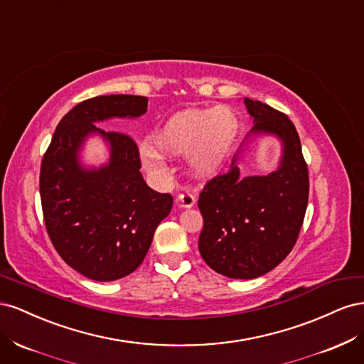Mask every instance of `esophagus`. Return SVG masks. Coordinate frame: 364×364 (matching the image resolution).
Returning <instances> with one entry per match:
<instances>
[{"mask_svg":"<svg viewBox=\"0 0 364 364\" xmlns=\"http://www.w3.org/2000/svg\"><path fill=\"white\" fill-rule=\"evenodd\" d=\"M176 202H178V205L181 208H191L196 205V196L190 191H185L182 194H179L178 199H176Z\"/></svg>","mask_w":364,"mask_h":364,"instance_id":"obj_1","label":"esophagus"}]
</instances>
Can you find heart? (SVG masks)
<instances>
[{
  "label": "heart",
  "instance_id": "1",
  "mask_svg": "<svg viewBox=\"0 0 364 364\" xmlns=\"http://www.w3.org/2000/svg\"><path fill=\"white\" fill-rule=\"evenodd\" d=\"M238 130V117L228 106L183 109L151 132L142 164L147 171H161L162 156L185 155L191 174L211 179L226 165Z\"/></svg>",
  "mask_w": 364,
  "mask_h": 364
}]
</instances>
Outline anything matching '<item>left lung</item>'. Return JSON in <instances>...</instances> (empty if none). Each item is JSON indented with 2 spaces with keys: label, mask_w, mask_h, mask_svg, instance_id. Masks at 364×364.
<instances>
[{
  "label": "left lung",
  "mask_w": 364,
  "mask_h": 364,
  "mask_svg": "<svg viewBox=\"0 0 364 364\" xmlns=\"http://www.w3.org/2000/svg\"><path fill=\"white\" fill-rule=\"evenodd\" d=\"M253 127L243 142L259 135L281 141L279 167L267 176H241L235 155L230 170L209 181L199 197L203 229L199 250L209 267L232 279H253L291 252L308 203V168L301 139L287 115L245 98Z\"/></svg>",
  "instance_id": "8db88e82"
}]
</instances>
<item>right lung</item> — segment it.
<instances>
[{
  "instance_id": "obj_1",
  "label": "right lung",
  "mask_w": 364,
  "mask_h": 364,
  "mask_svg": "<svg viewBox=\"0 0 364 364\" xmlns=\"http://www.w3.org/2000/svg\"><path fill=\"white\" fill-rule=\"evenodd\" d=\"M147 97L126 94L79 103L60 119L41 164L42 213L51 243L70 267L94 281L135 272L171 211V194L153 191L142 179L136 142L95 126L111 118H138L147 112ZM91 134L109 146V161L98 169L80 161Z\"/></svg>"
}]
</instances>
